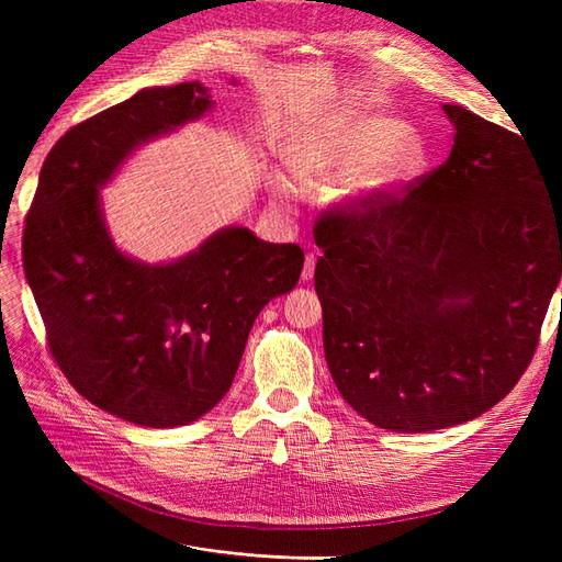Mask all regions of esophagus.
<instances>
[{
    "label": "esophagus",
    "instance_id": "1",
    "mask_svg": "<svg viewBox=\"0 0 562 562\" xmlns=\"http://www.w3.org/2000/svg\"><path fill=\"white\" fill-rule=\"evenodd\" d=\"M314 269H316V255L307 252V258H304V269H302V281H310L314 277Z\"/></svg>",
    "mask_w": 562,
    "mask_h": 562
}]
</instances>
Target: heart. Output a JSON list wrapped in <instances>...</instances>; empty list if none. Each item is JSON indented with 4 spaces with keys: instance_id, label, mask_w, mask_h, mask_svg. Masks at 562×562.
Masks as SVG:
<instances>
[{
    "instance_id": "obj_1",
    "label": "heart",
    "mask_w": 562,
    "mask_h": 562,
    "mask_svg": "<svg viewBox=\"0 0 562 562\" xmlns=\"http://www.w3.org/2000/svg\"><path fill=\"white\" fill-rule=\"evenodd\" d=\"M429 164V143L396 116L337 114L323 122L310 145L291 161L300 187L347 180L349 201H375L415 182ZM281 203L293 199L291 187L277 190Z\"/></svg>"
}]
</instances>
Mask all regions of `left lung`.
I'll list each match as a JSON object with an SVG mask.
<instances>
[{
  "mask_svg": "<svg viewBox=\"0 0 562 562\" xmlns=\"http://www.w3.org/2000/svg\"><path fill=\"white\" fill-rule=\"evenodd\" d=\"M443 112V166L314 229L330 375L356 413L398 434L497 405L532 361L562 274V187L553 199L525 135Z\"/></svg>",
  "mask_w": 562,
  "mask_h": 562,
  "instance_id": "8db88e82",
  "label": "left lung"
}]
</instances>
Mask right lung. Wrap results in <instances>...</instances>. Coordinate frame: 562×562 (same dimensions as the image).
<instances>
[{"label": "right lung", "mask_w": 562, "mask_h": 562, "mask_svg": "<svg viewBox=\"0 0 562 562\" xmlns=\"http://www.w3.org/2000/svg\"><path fill=\"white\" fill-rule=\"evenodd\" d=\"M213 110L201 81L143 89L67 131L48 151L23 234L25 277L65 378L100 411L151 429L223 401L255 318L293 291L295 244L225 227L147 265L116 248L100 190L133 149Z\"/></svg>", "instance_id": "1"}]
</instances>
